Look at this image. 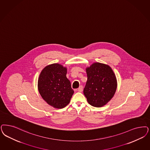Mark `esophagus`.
Listing matches in <instances>:
<instances>
[{"label": "esophagus", "mask_w": 150, "mask_h": 150, "mask_svg": "<svg viewBox=\"0 0 150 150\" xmlns=\"http://www.w3.org/2000/svg\"><path fill=\"white\" fill-rule=\"evenodd\" d=\"M83 90V86H80V87L78 88V91L79 92H82Z\"/></svg>", "instance_id": "1"}]
</instances>
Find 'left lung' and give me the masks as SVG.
<instances>
[{"label": "left lung", "mask_w": 150, "mask_h": 150, "mask_svg": "<svg viewBox=\"0 0 150 150\" xmlns=\"http://www.w3.org/2000/svg\"><path fill=\"white\" fill-rule=\"evenodd\" d=\"M88 80L83 94L91 106L100 108L112 98L117 88L116 78L108 65L95 62L86 69Z\"/></svg>", "instance_id": "8db88e82"}]
</instances>
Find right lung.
Wrapping results in <instances>:
<instances>
[{
  "instance_id": "right-lung-1",
  "label": "right lung",
  "mask_w": 150,
  "mask_h": 150,
  "mask_svg": "<svg viewBox=\"0 0 150 150\" xmlns=\"http://www.w3.org/2000/svg\"><path fill=\"white\" fill-rule=\"evenodd\" d=\"M67 73V68L53 64L42 70L38 79V90L41 97L55 108H65L74 93Z\"/></svg>"
}]
</instances>
